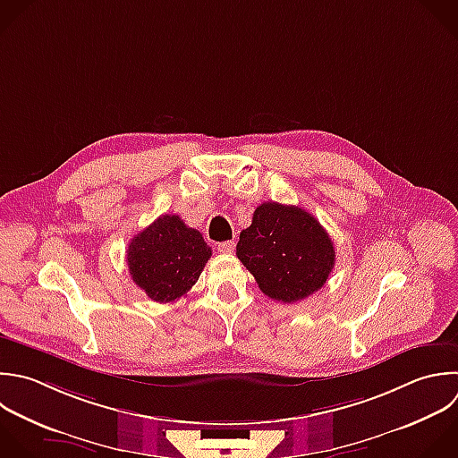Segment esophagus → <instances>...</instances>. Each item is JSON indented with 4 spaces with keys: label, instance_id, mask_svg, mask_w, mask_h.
<instances>
[{
    "label": "esophagus",
    "instance_id": "esophagus-1",
    "mask_svg": "<svg viewBox=\"0 0 458 458\" xmlns=\"http://www.w3.org/2000/svg\"><path fill=\"white\" fill-rule=\"evenodd\" d=\"M234 242H222V243H218V252H222V254H231L233 250H234Z\"/></svg>",
    "mask_w": 458,
    "mask_h": 458
}]
</instances>
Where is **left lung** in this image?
I'll return each instance as SVG.
<instances>
[{"label":"left lung","instance_id":"obj_1","mask_svg":"<svg viewBox=\"0 0 458 458\" xmlns=\"http://www.w3.org/2000/svg\"><path fill=\"white\" fill-rule=\"evenodd\" d=\"M238 259L259 290L281 302H297L320 290L335 267V247L308 211L263 202L240 233Z\"/></svg>","mask_w":458,"mask_h":458}]
</instances>
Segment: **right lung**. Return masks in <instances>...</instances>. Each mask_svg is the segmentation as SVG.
Listing matches in <instances>:
<instances>
[{
	"label": "right lung",
	"instance_id": "1",
	"mask_svg": "<svg viewBox=\"0 0 458 458\" xmlns=\"http://www.w3.org/2000/svg\"><path fill=\"white\" fill-rule=\"evenodd\" d=\"M211 247L179 215H161L127 249L132 281L156 302H174L197 283Z\"/></svg>",
	"mask_w": 458,
	"mask_h": 458
}]
</instances>
